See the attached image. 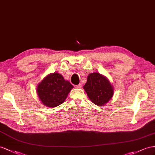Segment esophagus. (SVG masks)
Wrapping results in <instances>:
<instances>
[{"instance_id":"esophagus-1","label":"esophagus","mask_w":155,"mask_h":155,"mask_svg":"<svg viewBox=\"0 0 155 155\" xmlns=\"http://www.w3.org/2000/svg\"><path fill=\"white\" fill-rule=\"evenodd\" d=\"M74 87H75V88H81L82 84H77V85H75Z\"/></svg>"}]
</instances>
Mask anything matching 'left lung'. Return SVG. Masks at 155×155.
Wrapping results in <instances>:
<instances>
[{
	"mask_svg": "<svg viewBox=\"0 0 155 155\" xmlns=\"http://www.w3.org/2000/svg\"><path fill=\"white\" fill-rule=\"evenodd\" d=\"M83 88L90 100L98 106L107 104L114 94V88L108 78L99 73L89 74Z\"/></svg>",
	"mask_w": 155,
	"mask_h": 155,
	"instance_id": "1",
	"label": "left lung"
}]
</instances>
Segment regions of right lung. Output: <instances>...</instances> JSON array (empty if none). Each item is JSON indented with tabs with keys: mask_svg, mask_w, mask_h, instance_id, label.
Returning <instances> with one entry per match:
<instances>
[{
	"mask_svg": "<svg viewBox=\"0 0 155 155\" xmlns=\"http://www.w3.org/2000/svg\"><path fill=\"white\" fill-rule=\"evenodd\" d=\"M73 88L61 74L50 73L37 86L40 101L47 107H55L63 104Z\"/></svg>",
	"mask_w": 155,
	"mask_h": 155,
	"instance_id": "obj_1",
	"label": "right lung"
}]
</instances>
